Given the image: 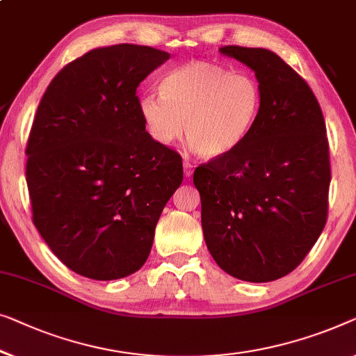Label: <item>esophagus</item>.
<instances>
[{
    "label": "esophagus",
    "instance_id": "34e87169",
    "mask_svg": "<svg viewBox=\"0 0 356 356\" xmlns=\"http://www.w3.org/2000/svg\"><path fill=\"white\" fill-rule=\"evenodd\" d=\"M183 167H184V175H186L188 178H189V177H193V173H194V167H193V163H191L189 161H184Z\"/></svg>",
    "mask_w": 356,
    "mask_h": 356
}]
</instances>
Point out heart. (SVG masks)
Segmentation results:
<instances>
[{
  "label": "heart",
  "instance_id": "heart-1",
  "mask_svg": "<svg viewBox=\"0 0 356 356\" xmlns=\"http://www.w3.org/2000/svg\"><path fill=\"white\" fill-rule=\"evenodd\" d=\"M161 96L140 97V115L149 136L170 146L181 136L200 157L236 151L254 130L264 106L260 81L247 72L191 60L170 70L159 85Z\"/></svg>",
  "mask_w": 356,
  "mask_h": 356
}]
</instances>
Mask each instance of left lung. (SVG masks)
<instances>
[{
    "instance_id": "obj_1",
    "label": "left lung",
    "mask_w": 356,
    "mask_h": 356,
    "mask_svg": "<svg viewBox=\"0 0 356 356\" xmlns=\"http://www.w3.org/2000/svg\"><path fill=\"white\" fill-rule=\"evenodd\" d=\"M220 53L255 72L264 106L236 151L195 168L204 239L228 275L275 281L302 264L326 225V123L307 81L273 51L223 46Z\"/></svg>"
}]
</instances>
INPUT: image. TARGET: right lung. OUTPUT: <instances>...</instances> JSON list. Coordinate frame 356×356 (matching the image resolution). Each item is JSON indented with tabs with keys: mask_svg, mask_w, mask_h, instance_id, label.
<instances>
[{
	"mask_svg": "<svg viewBox=\"0 0 356 356\" xmlns=\"http://www.w3.org/2000/svg\"><path fill=\"white\" fill-rule=\"evenodd\" d=\"M168 58L127 43L91 49L54 76L35 114L25 149L33 225L90 280L140 270L183 181L181 156L149 136L136 96Z\"/></svg>",
	"mask_w": 356,
	"mask_h": 356,
	"instance_id": "add662e5",
	"label": "right lung"
}]
</instances>
